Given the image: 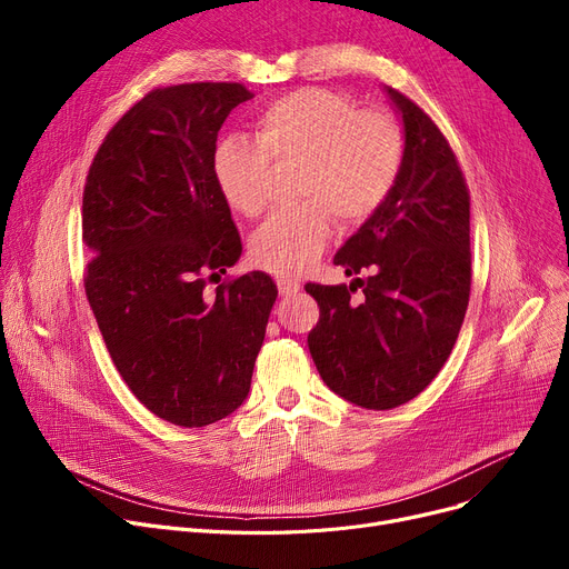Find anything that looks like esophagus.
<instances>
[{"label":"esophagus","mask_w":569,"mask_h":569,"mask_svg":"<svg viewBox=\"0 0 569 569\" xmlns=\"http://www.w3.org/2000/svg\"><path fill=\"white\" fill-rule=\"evenodd\" d=\"M277 286H279L281 297H290V295H295L297 290H300V283H297L295 279H286V277H279Z\"/></svg>","instance_id":"obj_1"}]
</instances>
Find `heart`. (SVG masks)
<instances>
[{
  "mask_svg": "<svg viewBox=\"0 0 569 569\" xmlns=\"http://www.w3.org/2000/svg\"><path fill=\"white\" fill-rule=\"evenodd\" d=\"M253 138L230 133L214 149L217 184L232 209L260 217L272 198V163L300 161L297 196L305 198L269 219L251 242L258 267L297 277L320 258L335 217L362 223L392 193L403 166L397 119L335 89L305 87L281 94L253 117Z\"/></svg>",
  "mask_w": 569,
  "mask_h": 569,
  "instance_id": "1",
  "label": "heart"
}]
</instances>
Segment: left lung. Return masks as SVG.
<instances>
[{
  "instance_id": "8db88e82",
  "label": "left lung",
  "mask_w": 569,
  "mask_h": 569,
  "mask_svg": "<svg viewBox=\"0 0 569 569\" xmlns=\"http://www.w3.org/2000/svg\"><path fill=\"white\" fill-rule=\"evenodd\" d=\"M403 119L401 174L378 212L337 251L350 286L307 283L320 307L309 350L346 401L390 410L420 395L450 357L470 297V193L433 119L387 87ZM360 287V306L349 295Z\"/></svg>"
}]
</instances>
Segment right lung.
Segmentation results:
<instances>
[{"label":"right lung","instance_id":"right-lung-1","mask_svg":"<svg viewBox=\"0 0 569 569\" xmlns=\"http://www.w3.org/2000/svg\"><path fill=\"white\" fill-rule=\"evenodd\" d=\"M239 82L144 94L108 131L82 193L84 292L136 399L177 427L242 406L277 286L264 272L209 282L242 256L212 159Z\"/></svg>","mask_w":569,"mask_h":569}]
</instances>
